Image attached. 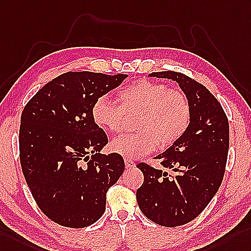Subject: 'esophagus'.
I'll list each match as a JSON object with an SVG mask.
<instances>
[{"instance_id":"34e87169","label":"esophagus","mask_w":251,"mask_h":251,"mask_svg":"<svg viewBox=\"0 0 251 251\" xmlns=\"http://www.w3.org/2000/svg\"><path fill=\"white\" fill-rule=\"evenodd\" d=\"M125 164H126V166L127 168L135 167V162L130 160V158H126V160H125Z\"/></svg>"}]
</instances>
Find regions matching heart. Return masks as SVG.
I'll return each mask as SVG.
<instances>
[{"mask_svg":"<svg viewBox=\"0 0 251 251\" xmlns=\"http://www.w3.org/2000/svg\"><path fill=\"white\" fill-rule=\"evenodd\" d=\"M120 105L106 96L97 98L91 116L98 126L119 133L126 115H138L136 133L113 139L111 150L125 157H138L156 147L166 149L184 135L191 121L192 109L186 96L167 85L148 79L130 84L119 94Z\"/></svg>","mask_w":251,"mask_h":251,"instance_id":"b5f03b06","label":"heart"}]
</instances>
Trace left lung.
Instances as JSON below:
<instances>
[{
  "label": "left lung",
  "instance_id": "left-lung-1",
  "mask_svg": "<svg viewBox=\"0 0 251 251\" xmlns=\"http://www.w3.org/2000/svg\"><path fill=\"white\" fill-rule=\"evenodd\" d=\"M149 76L176 81L191 104L187 130L154 158L167 170L137 164L144 183L136 199L144 215L164 227H178L196 218L221 186L229 149V122L221 103L202 84L175 71Z\"/></svg>",
  "mask_w": 251,
  "mask_h": 251
}]
</instances>
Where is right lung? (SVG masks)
<instances>
[{
	"label": "right lung",
	"instance_id": "1",
	"mask_svg": "<svg viewBox=\"0 0 251 251\" xmlns=\"http://www.w3.org/2000/svg\"><path fill=\"white\" fill-rule=\"evenodd\" d=\"M126 75L66 72L46 84L21 115L20 163L39 209L68 228L96 223L106 193L125 170L124 157L101 154L108 139L96 125L97 98L118 87Z\"/></svg>",
	"mask_w": 251,
	"mask_h": 251
}]
</instances>
